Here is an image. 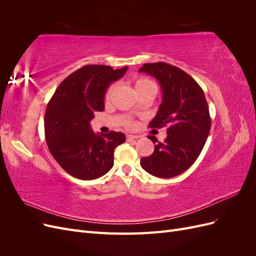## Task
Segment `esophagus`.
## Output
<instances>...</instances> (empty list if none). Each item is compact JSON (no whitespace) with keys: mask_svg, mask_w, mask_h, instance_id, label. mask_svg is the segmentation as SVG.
I'll return each instance as SVG.
<instances>
[{"mask_svg":"<svg viewBox=\"0 0 256 256\" xmlns=\"http://www.w3.org/2000/svg\"><path fill=\"white\" fill-rule=\"evenodd\" d=\"M138 136H134V134H127V141H134L136 140Z\"/></svg>","mask_w":256,"mask_h":256,"instance_id":"esophagus-1","label":"esophagus"}]
</instances>
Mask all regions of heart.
Here are the masks:
<instances>
[{
	"label": "heart",
	"instance_id": "1",
	"mask_svg": "<svg viewBox=\"0 0 256 256\" xmlns=\"http://www.w3.org/2000/svg\"><path fill=\"white\" fill-rule=\"evenodd\" d=\"M132 84H134V88L136 90V92L138 95L142 94V92H152L154 95V92L157 90V86L152 80L144 78V76H136L132 80ZM114 92V85H111V86L106 90V99H110L112 94ZM128 126L131 127L132 126V122H128Z\"/></svg>",
	"mask_w": 256,
	"mask_h": 256
}]
</instances>
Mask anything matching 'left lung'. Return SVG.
Here are the masks:
<instances>
[{"instance_id":"8db88e82","label":"left lung","mask_w":256,"mask_h":256,"mask_svg":"<svg viewBox=\"0 0 256 256\" xmlns=\"http://www.w3.org/2000/svg\"><path fill=\"white\" fill-rule=\"evenodd\" d=\"M138 72L154 76L160 84L162 102L150 127H166L168 134L164 143L148 136L158 143L150 156L141 159V166L157 177L177 176L194 164L210 131L204 92L187 72L162 62L144 64Z\"/></svg>"}]
</instances>
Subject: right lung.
I'll return each instance as SVG.
<instances>
[{"instance_id":"obj_1","label":"right lung","mask_w":256,"mask_h":256,"mask_svg":"<svg viewBox=\"0 0 256 256\" xmlns=\"http://www.w3.org/2000/svg\"><path fill=\"white\" fill-rule=\"evenodd\" d=\"M127 68L83 66L58 85L47 104L46 142L58 164L76 178L92 180L106 174L114 164V150L126 141L115 131L96 134L90 122L96 111H104L106 88Z\"/></svg>"}]
</instances>
